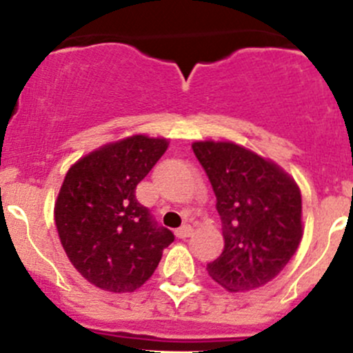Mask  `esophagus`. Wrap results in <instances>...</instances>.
Instances as JSON below:
<instances>
[{
    "label": "esophagus",
    "mask_w": 353,
    "mask_h": 353,
    "mask_svg": "<svg viewBox=\"0 0 353 353\" xmlns=\"http://www.w3.org/2000/svg\"><path fill=\"white\" fill-rule=\"evenodd\" d=\"M191 232H193L191 225H183L176 230V236L179 237V239H186V237L191 236Z\"/></svg>",
    "instance_id": "1"
}]
</instances>
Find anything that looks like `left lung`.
Segmentation results:
<instances>
[{
  "instance_id": "8db88e82",
  "label": "left lung",
  "mask_w": 353,
  "mask_h": 353,
  "mask_svg": "<svg viewBox=\"0 0 353 353\" xmlns=\"http://www.w3.org/2000/svg\"><path fill=\"white\" fill-rule=\"evenodd\" d=\"M222 220L223 251L208 275L230 292L275 279L302 239V199L295 181L276 163L230 141H196Z\"/></svg>"
}]
</instances>
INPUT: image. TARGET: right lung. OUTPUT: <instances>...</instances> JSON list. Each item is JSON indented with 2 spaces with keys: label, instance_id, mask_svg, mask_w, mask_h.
<instances>
[{
  "label": "right lung",
  "instance_id": "1",
  "mask_svg": "<svg viewBox=\"0 0 353 353\" xmlns=\"http://www.w3.org/2000/svg\"><path fill=\"white\" fill-rule=\"evenodd\" d=\"M167 145L134 134L85 155L63 181L54 206L59 239L81 276L102 290L140 288L174 241L134 194Z\"/></svg>",
  "mask_w": 353,
  "mask_h": 353
}]
</instances>
